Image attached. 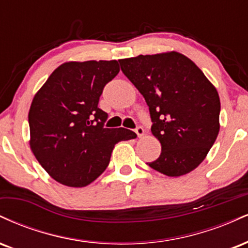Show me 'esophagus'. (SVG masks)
<instances>
[{
    "instance_id": "1",
    "label": "esophagus",
    "mask_w": 248,
    "mask_h": 248,
    "mask_svg": "<svg viewBox=\"0 0 248 248\" xmlns=\"http://www.w3.org/2000/svg\"><path fill=\"white\" fill-rule=\"evenodd\" d=\"M135 133L138 134L139 138H141V136L144 135V129H143V128H142L141 126H139V127L135 128Z\"/></svg>"
}]
</instances>
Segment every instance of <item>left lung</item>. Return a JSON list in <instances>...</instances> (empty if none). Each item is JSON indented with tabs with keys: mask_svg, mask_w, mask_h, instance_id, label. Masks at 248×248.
Masks as SVG:
<instances>
[{
	"mask_svg": "<svg viewBox=\"0 0 248 248\" xmlns=\"http://www.w3.org/2000/svg\"><path fill=\"white\" fill-rule=\"evenodd\" d=\"M121 71L143 95L160 157L148 166L178 177L196 169L219 133L220 100L216 87L182 53L140 55L120 59Z\"/></svg>",
	"mask_w": 248,
	"mask_h": 248,
	"instance_id": "8db88e82",
	"label": "left lung"
}]
</instances>
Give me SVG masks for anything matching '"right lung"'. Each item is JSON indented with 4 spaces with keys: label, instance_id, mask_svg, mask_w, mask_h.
<instances>
[{
    "label": "right lung",
    "instance_id": "add662e5",
    "mask_svg": "<svg viewBox=\"0 0 248 248\" xmlns=\"http://www.w3.org/2000/svg\"><path fill=\"white\" fill-rule=\"evenodd\" d=\"M119 71L116 61L64 62L33 96L30 148L61 184L88 186L105 171L115 144L136 138L126 128H105L108 114L98 107L105 85Z\"/></svg>",
    "mask_w": 248,
    "mask_h": 248
}]
</instances>
